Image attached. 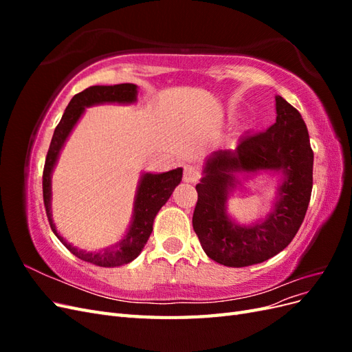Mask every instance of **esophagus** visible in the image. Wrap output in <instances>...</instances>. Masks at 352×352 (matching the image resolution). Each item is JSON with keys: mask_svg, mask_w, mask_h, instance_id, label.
Here are the masks:
<instances>
[{"mask_svg": "<svg viewBox=\"0 0 352 352\" xmlns=\"http://www.w3.org/2000/svg\"><path fill=\"white\" fill-rule=\"evenodd\" d=\"M199 179V172L198 168L194 166H186L185 172H184V180L188 184H195L197 180Z\"/></svg>", "mask_w": 352, "mask_h": 352, "instance_id": "esophagus-1", "label": "esophagus"}]
</instances>
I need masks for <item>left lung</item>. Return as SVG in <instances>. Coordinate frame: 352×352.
<instances>
[{"instance_id":"1","label":"left lung","mask_w":352,"mask_h":352,"mask_svg":"<svg viewBox=\"0 0 352 352\" xmlns=\"http://www.w3.org/2000/svg\"><path fill=\"white\" fill-rule=\"evenodd\" d=\"M314 154L307 126L296 109L276 95V123L242 136L233 150L212 153L202 166L192 226L204 252L228 267H247L279 254L305 217L313 189ZM257 174L279 175L272 210L241 226L227 212V199L241 180Z\"/></svg>"}]
</instances>
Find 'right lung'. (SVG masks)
Returning a JSON list of instances; mask_svg holds the SVG:
<instances>
[{"instance_id":"1","label":"right lung","mask_w":352,"mask_h":352,"mask_svg":"<svg viewBox=\"0 0 352 352\" xmlns=\"http://www.w3.org/2000/svg\"><path fill=\"white\" fill-rule=\"evenodd\" d=\"M138 87L135 83H120V85H97V87L87 88L85 91L74 95L70 100L67 109L65 110L58 126L50 144V150L45 160L44 176H42V190H44V204L47 216L52 232L60 242L78 258L92 263L101 267H116L133 261L144 250L145 243L153 232L154 219L170 195L173 194L175 188L180 184L184 175V168L177 167L164 173H150L144 172L138 182L136 194L133 199L132 220L129 223L123 238L110 247H105L98 251H85L74 247L67 242L57 232V228L52 220L51 211V177L57 166L61 150L65 148L74 126L78 124L85 109L100 104H135L138 100Z\"/></svg>"}]
</instances>
